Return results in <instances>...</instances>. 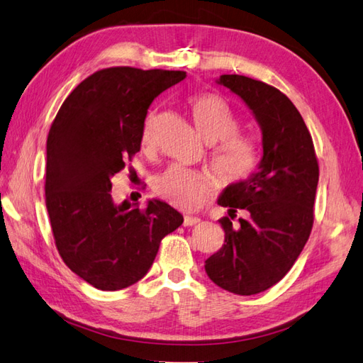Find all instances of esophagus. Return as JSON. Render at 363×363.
Masks as SVG:
<instances>
[{
  "mask_svg": "<svg viewBox=\"0 0 363 363\" xmlns=\"http://www.w3.org/2000/svg\"><path fill=\"white\" fill-rule=\"evenodd\" d=\"M201 223L199 218L196 216H185L184 218V225L185 227H193V225H198Z\"/></svg>",
  "mask_w": 363,
  "mask_h": 363,
  "instance_id": "esophagus-1",
  "label": "esophagus"
}]
</instances>
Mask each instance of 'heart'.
Listing matches in <instances>:
<instances>
[{
  "label": "heart",
  "instance_id": "1",
  "mask_svg": "<svg viewBox=\"0 0 363 363\" xmlns=\"http://www.w3.org/2000/svg\"><path fill=\"white\" fill-rule=\"evenodd\" d=\"M193 122L206 142L215 143L212 165L224 185L246 182L258 165V151L250 139L237 134L238 119L229 104L215 94H196L190 99ZM156 142V117L150 114L143 125L142 147L151 150ZM213 179L189 167L172 165L153 181L157 198L181 210H195L208 196Z\"/></svg>",
  "mask_w": 363,
  "mask_h": 363
}]
</instances>
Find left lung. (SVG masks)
I'll return each instance as SVG.
<instances>
[{
  "label": "left lung",
  "instance_id": "1",
  "mask_svg": "<svg viewBox=\"0 0 363 363\" xmlns=\"http://www.w3.org/2000/svg\"><path fill=\"white\" fill-rule=\"evenodd\" d=\"M216 83L250 109L263 156L246 182L227 185L218 198L227 208L220 220L225 240L204 267L220 288L254 296L280 281L305 247L314 223L318 164L305 121L283 92L237 74H224Z\"/></svg>",
  "mask_w": 363,
  "mask_h": 363
}]
</instances>
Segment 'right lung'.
<instances>
[{"instance_id":"right-lung-1","label":"right lung","mask_w":363,"mask_h":363,"mask_svg":"<svg viewBox=\"0 0 363 363\" xmlns=\"http://www.w3.org/2000/svg\"><path fill=\"white\" fill-rule=\"evenodd\" d=\"M184 71L119 66L83 80L58 109L46 143V207L58 254L100 291L147 275L165 235L184 223L161 199H113L111 179L140 150L151 102Z\"/></svg>"}]
</instances>
